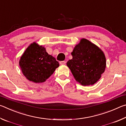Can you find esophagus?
I'll return each mask as SVG.
<instances>
[{
  "label": "esophagus",
  "instance_id": "34e87169",
  "mask_svg": "<svg viewBox=\"0 0 126 126\" xmlns=\"http://www.w3.org/2000/svg\"><path fill=\"white\" fill-rule=\"evenodd\" d=\"M59 63H60V64H61V65H64V64H65L66 62H65V61H61L60 62H59Z\"/></svg>",
  "mask_w": 126,
  "mask_h": 126
}]
</instances>
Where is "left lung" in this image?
Returning <instances> with one entry per match:
<instances>
[{"label":"left lung","instance_id":"obj_1","mask_svg":"<svg viewBox=\"0 0 126 126\" xmlns=\"http://www.w3.org/2000/svg\"><path fill=\"white\" fill-rule=\"evenodd\" d=\"M73 58L67 65L75 79L82 86L93 85L98 80L106 67L103 52L86 39H81L72 53Z\"/></svg>","mask_w":126,"mask_h":126}]
</instances>
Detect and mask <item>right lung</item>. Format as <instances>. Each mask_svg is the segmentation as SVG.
<instances>
[{
	"instance_id": "right-lung-1",
	"label": "right lung",
	"mask_w": 126,
	"mask_h": 126,
	"mask_svg": "<svg viewBox=\"0 0 126 126\" xmlns=\"http://www.w3.org/2000/svg\"><path fill=\"white\" fill-rule=\"evenodd\" d=\"M19 65L23 74L34 83H42L59 67V63L46 49L37 43L31 44L21 57Z\"/></svg>"
}]
</instances>
